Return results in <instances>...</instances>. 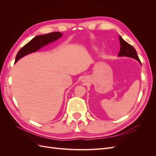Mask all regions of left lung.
<instances>
[{
	"label": "left lung",
	"instance_id": "left-lung-1",
	"mask_svg": "<svg viewBox=\"0 0 156 156\" xmlns=\"http://www.w3.org/2000/svg\"><path fill=\"white\" fill-rule=\"evenodd\" d=\"M119 40L120 44V50L119 53V56H126L136 60L140 64V61L139 60V56L136 53L135 49L133 46L129 44L124 40L122 39V37L119 36Z\"/></svg>",
	"mask_w": 156,
	"mask_h": 156
}]
</instances>
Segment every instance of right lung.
Here are the masks:
<instances>
[{
    "label": "right lung",
    "mask_w": 156,
    "mask_h": 156,
    "mask_svg": "<svg viewBox=\"0 0 156 156\" xmlns=\"http://www.w3.org/2000/svg\"><path fill=\"white\" fill-rule=\"evenodd\" d=\"M62 36V34L59 32H51L49 33V34L35 36L29 43H27L19 51L16 55L15 63H16L19 60L23 58V56L32 53H34V52L38 51L40 49L43 48V47L51 43V42L57 40Z\"/></svg>",
    "instance_id": "right-lung-1"
}]
</instances>
